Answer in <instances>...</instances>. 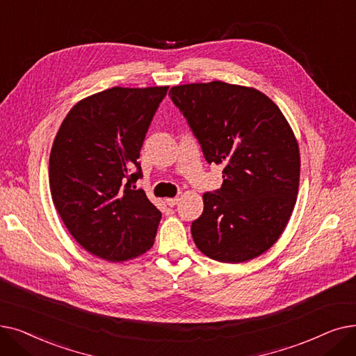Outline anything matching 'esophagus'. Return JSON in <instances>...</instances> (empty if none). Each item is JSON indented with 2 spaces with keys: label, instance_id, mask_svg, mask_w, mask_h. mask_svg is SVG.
I'll list each match as a JSON object with an SVG mask.
<instances>
[{
  "label": "esophagus",
  "instance_id": "esophagus-1",
  "mask_svg": "<svg viewBox=\"0 0 356 356\" xmlns=\"http://www.w3.org/2000/svg\"><path fill=\"white\" fill-rule=\"evenodd\" d=\"M178 201H179V198H178V197H174V198H166V204H168L169 207H175V206L178 204Z\"/></svg>",
  "mask_w": 356,
  "mask_h": 356
}]
</instances>
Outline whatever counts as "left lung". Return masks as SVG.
I'll return each instance as SVG.
<instances>
[{"instance_id": "left-lung-1", "label": "left lung", "mask_w": 356, "mask_h": 356, "mask_svg": "<svg viewBox=\"0 0 356 356\" xmlns=\"http://www.w3.org/2000/svg\"><path fill=\"white\" fill-rule=\"evenodd\" d=\"M209 163L223 166L222 188L202 195L191 225L197 248L239 264L273 246L291 217L300 181L294 133L273 99L222 81L169 91Z\"/></svg>"}]
</instances>
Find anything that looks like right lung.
<instances>
[{
	"mask_svg": "<svg viewBox=\"0 0 356 356\" xmlns=\"http://www.w3.org/2000/svg\"><path fill=\"white\" fill-rule=\"evenodd\" d=\"M169 87H114L81 99L67 113L49 159L54 204L74 239L111 262L154 245L161 211L143 190L140 149Z\"/></svg>",
	"mask_w": 356,
	"mask_h": 356,
	"instance_id": "1",
	"label": "right lung"
}]
</instances>
